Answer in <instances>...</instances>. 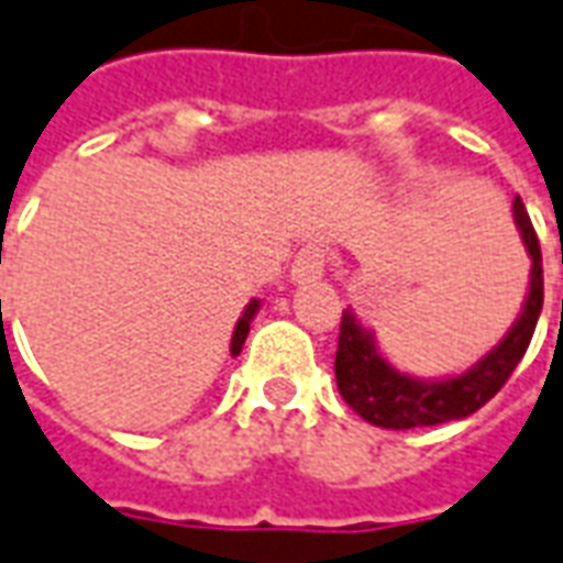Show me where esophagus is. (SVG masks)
Instances as JSON below:
<instances>
[{
	"mask_svg": "<svg viewBox=\"0 0 563 563\" xmlns=\"http://www.w3.org/2000/svg\"><path fill=\"white\" fill-rule=\"evenodd\" d=\"M324 266H327L324 245H318V242H306V245L297 251L294 263H290V275H294V282H312V278H321V275H324Z\"/></svg>",
	"mask_w": 563,
	"mask_h": 563,
	"instance_id": "obj_1",
	"label": "esophagus"
}]
</instances>
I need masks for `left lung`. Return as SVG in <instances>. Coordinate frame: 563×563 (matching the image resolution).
<instances>
[{
  "instance_id": "8db88e82",
  "label": "left lung",
  "mask_w": 563,
  "mask_h": 563,
  "mask_svg": "<svg viewBox=\"0 0 563 563\" xmlns=\"http://www.w3.org/2000/svg\"><path fill=\"white\" fill-rule=\"evenodd\" d=\"M516 224L530 254V290L528 302L521 309L512 330L506 339L485 354L473 369L464 376L445 378V382H421V378L400 376L394 366L378 354L376 342L357 324L352 312H342L336 345V385L342 400L352 406L357 416L376 424V428L409 430L430 428V424H445L454 418L473 416L485 402L492 400L497 390L504 388L506 378L512 376L518 361L525 357L533 336V327L543 309V254H540V239L530 224L525 202L516 197L512 202Z\"/></svg>"
}]
</instances>
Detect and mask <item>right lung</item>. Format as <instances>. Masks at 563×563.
Listing matches in <instances>:
<instances>
[{
	"mask_svg": "<svg viewBox=\"0 0 563 563\" xmlns=\"http://www.w3.org/2000/svg\"><path fill=\"white\" fill-rule=\"evenodd\" d=\"M257 306H261V302L251 300L249 309H245V314L239 318L236 333H233V342H230V352H233V354L242 352V345H245V336H249V330H251V318H254V312H257Z\"/></svg>",
	"mask_w": 563,
	"mask_h": 563,
	"instance_id": "add662e5",
	"label": "right lung"
}]
</instances>
